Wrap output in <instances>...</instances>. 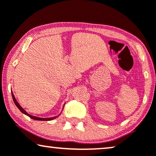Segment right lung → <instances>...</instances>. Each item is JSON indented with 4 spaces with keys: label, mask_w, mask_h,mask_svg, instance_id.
Listing matches in <instances>:
<instances>
[{
    "label": "right lung",
    "mask_w": 156,
    "mask_h": 156,
    "mask_svg": "<svg viewBox=\"0 0 156 156\" xmlns=\"http://www.w3.org/2000/svg\"><path fill=\"white\" fill-rule=\"evenodd\" d=\"M12 99H13V101H14L15 104H16L17 107L19 108V110H20L22 113H23L24 114L27 115V116H28L30 118L34 119V120H37V121H51V120H53V119H55V118H56V117H57V116H55V117H52V118H39V117L33 116H32V115H30L29 114H27V113L25 112V111L23 109V108L20 106V104H19L18 103V101H16V98H15L14 95L12 94Z\"/></svg>",
    "instance_id": "right-lung-1"
}]
</instances>
